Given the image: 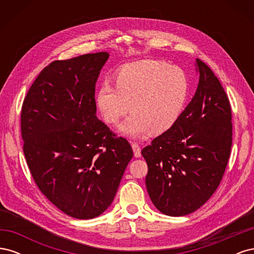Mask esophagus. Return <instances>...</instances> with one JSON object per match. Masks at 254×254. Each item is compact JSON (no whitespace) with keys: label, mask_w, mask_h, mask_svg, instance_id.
Segmentation results:
<instances>
[{"label":"esophagus","mask_w":254,"mask_h":254,"mask_svg":"<svg viewBox=\"0 0 254 254\" xmlns=\"http://www.w3.org/2000/svg\"><path fill=\"white\" fill-rule=\"evenodd\" d=\"M132 149H133V153L135 158H140L141 157V147L139 146V144L133 143L132 145Z\"/></svg>","instance_id":"1"}]
</instances>
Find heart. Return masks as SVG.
Masks as SVG:
<instances>
[{
    "mask_svg": "<svg viewBox=\"0 0 254 254\" xmlns=\"http://www.w3.org/2000/svg\"><path fill=\"white\" fill-rule=\"evenodd\" d=\"M114 84L115 88L104 82L99 87L97 111L106 124L117 125L130 105L132 114L121 125L120 132L134 140L171 129L180 118L190 91L189 78L181 67L158 60L123 66Z\"/></svg>",
    "mask_w": 254,
    "mask_h": 254,
    "instance_id": "obj_1",
    "label": "heart"
}]
</instances>
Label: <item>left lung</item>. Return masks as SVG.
Returning <instances> with one entry per match:
<instances>
[{
  "instance_id": "8db88e82",
  "label": "left lung",
  "mask_w": 254,
  "mask_h": 254,
  "mask_svg": "<svg viewBox=\"0 0 254 254\" xmlns=\"http://www.w3.org/2000/svg\"><path fill=\"white\" fill-rule=\"evenodd\" d=\"M198 87L176 124L142 149L145 183L157 209L184 216L203 205L218 188L232 145L231 108L211 68L196 59Z\"/></svg>"
}]
</instances>
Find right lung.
Returning a JSON list of instances; mask_svg holds the SVG:
<instances>
[{"label":"right lung","mask_w":254,"mask_h":254,"mask_svg":"<svg viewBox=\"0 0 254 254\" xmlns=\"http://www.w3.org/2000/svg\"><path fill=\"white\" fill-rule=\"evenodd\" d=\"M109 53L54 61L29 88L21 112L23 151L36 184L77 219L103 214L133 157L96 117L95 83Z\"/></svg>","instance_id":"1"}]
</instances>
